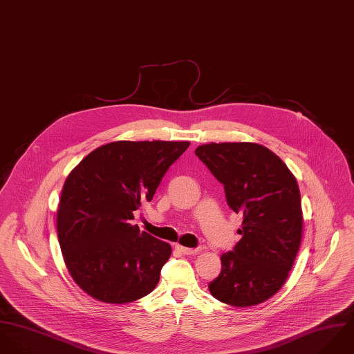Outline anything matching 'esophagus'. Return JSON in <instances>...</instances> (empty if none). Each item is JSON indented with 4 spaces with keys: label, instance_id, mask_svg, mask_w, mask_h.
I'll return each instance as SVG.
<instances>
[{
    "label": "esophagus",
    "instance_id": "34e87169",
    "mask_svg": "<svg viewBox=\"0 0 354 354\" xmlns=\"http://www.w3.org/2000/svg\"><path fill=\"white\" fill-rule=\"evenodd\" d=\"M176 249H178L180 253L187 254V256L196 254V253L198 252V249H190V248H186V246H182V245H176Z\"/></svg>",
    "mask_w": 354,
    "mask_h": 354
}]
</instances>
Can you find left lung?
Wrapping results in <instances>:
<instances>
[{
  "instance_id": "8db88e82",
  "label": "left lung",
  "mask_w": 354,
  "mask_h": 354,
  "mask_svg": "<svg viewBox=\"0 0 354 354\" xmlns=\"http://www.w3.org/2000/svg\"><path fill=\"white\" fill-rule=\"evenodd\" d=\"M196 156L224 185L228 207L243 214L242 238L221 254L209 291L231 306L259 305L282 288L301 245L297 179L272 150L254 142H211Z\"/></svg>"
}]
</instances>
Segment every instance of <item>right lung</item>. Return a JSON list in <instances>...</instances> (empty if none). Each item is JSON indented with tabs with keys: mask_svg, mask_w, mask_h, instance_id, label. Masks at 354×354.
I'll return each instance as SVG.
<instances>
[{
	"mask_svg": "<svg viewBox=\"0 0 354 354\" xmlns=\"http://www.w3.org/2000/svg\"><path fill=\"white\" fill-rule=\"evenodd\" d=\"M189 141H116L88 153L67 176L57 209L66 267L91 298L123 305L154 290L171 245L137 224L133 212L151 201Z\"/></svg>",
	"mask_w": 354,
	"mask_h": 354,
	"instance_id": "add662e5",
	"label": "right lung"
}]
</instances>
